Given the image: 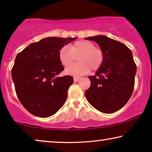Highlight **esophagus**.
Returning a JSON list of instances; mask_svg holds the SVG:
<instances>
[{
    "label": "esophagus",
    "instance_id": "34e87169",
    "mask_svg": "<svg viewBox=\"0 0 152 152\" xmlns=\"http://www.w3.org/2000/svg\"><path fill=\"white\" fill-rule=\"evenodd\" d=\"M80 77H74V81L75 82H77V81L80 80Z\"/></svg>",
    "mask_w": 152,
    "mask_h": 152
}]
</instances>
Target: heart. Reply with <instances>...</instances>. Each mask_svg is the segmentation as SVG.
Wrapping results in <instances>:
<instances>
[{
	"instance_id": "obj_1",
	"label": "heart",
	"mask_w": 152,
	"mask_h": 152,
	"mask_svg": "<svg viewBox=\"0 0 152 152\" xmlns=\"http://www.w3.org/2000/svg\"><path fill=\"white\" fill-rule=\"evenodd\" d=\"M77 57L78 64H73L66 69V73L72 76H81L92 70H98L102 65L104 55L102 50L95 47L89 41H77L70 48L65 45L59 51V59L62 65L68 66L73 62L75 57Z\"/></svg>"
}]
</instances>
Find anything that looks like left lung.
<instances>
[{"label": "left lung", "instance_id": "obj_1", "mask_svg": "<svg viewBox=\"0 0 152 152\" xmlns=\"http://www.w3.org/2000/svg\"><path fill=\"white\" fill-rule=\"evenodd\" d=\"M85 39L95 41L104 55L95 75L88 76L91 86L85 96L99 111L113 113L126 104L134 91L136 65L132 53L123 43L103 35Z\"/></svg>", "mask_w": 152, "mask_h": 152}]
</instances>
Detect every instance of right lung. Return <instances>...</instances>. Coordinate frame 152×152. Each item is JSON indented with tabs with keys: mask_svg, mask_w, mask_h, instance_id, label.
I'll return each instance as SVG.
<instances>
[{
	"mask_svg": "<svg viewBox=\"0 0 152 152\" xmlns=\"http://www.w3.org/2000/svg\"><path fill=\"white\" fill-rule=\"evenodd\" d=\"M76 39L48 37L31 43L16 56L12 80L20 102L30 113L50 117L66 102L73 77H57L64 70L59 51Z\"/></svg>",
	"mask_w": 152,
	"mask_h": 152,
	"instance_id": "add662e5",
	"label": "right lung"
}]
</instances>
